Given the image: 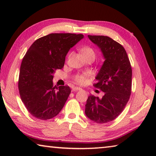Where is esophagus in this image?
Returning a JSON list of instances; mask_svg holds the SVG:
<instances>
[{
  "instance_id": "obj_1",
  "label": "esophagus",
  "mask_w": 156,
  "mask_h": 156,
  "mask_svg": "<svg viewBox=\"0 0 156 156\" xmlns=\"http://www.w3.org/2000/svg\"><path fill=\"white\" fill-rule=\"evenodd\" d=\"M81 89H82L80 87H73L72 88V90L74 91H78V90H81Z\"/></svg>"
}]
</instances>
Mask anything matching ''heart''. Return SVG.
<instances>
[{"label": "heart", "mask_w": 156, "mask_h": 156, "mask_svg": "<svg viewBox=\"0 0 156 156\" xmlns=\"http://www.w3.org/2000/svg\"><path fill=\"white\" fill-rule=\"evenodd\" d=\"M82 52H83L84 57L87 56H94L95 57V52L94 49H91V47H84V48L82 49ZM69 56H70V54L69 55ZM87 76V74L76 75L74 77V80L76 83L79 84H84L86 82Z\"/></svg>", "instance_id": "heart-1"}]
</instances>
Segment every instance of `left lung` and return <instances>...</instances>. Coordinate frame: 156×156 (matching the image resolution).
I'll return each instance as SVG.
<instances>
[{"mask_svg": "<svg viewBox=\"0 0 156 156\" xmlns=\"http://www.w3.org/2000/svg\"><path fill=\"white\" fill-rule=\"evenodd\" d=\"M99 47L105 62L96 76V88L104 92L102 98L90 95L85 105L86 115L98 124L115 120L125 108L131 93L132 69L122 45L105 36L88 35Z\"/></svg>", "mask_w": 156, "mask_h": 156, "instance_id": "1", "label": "left lung"}]
</instances>
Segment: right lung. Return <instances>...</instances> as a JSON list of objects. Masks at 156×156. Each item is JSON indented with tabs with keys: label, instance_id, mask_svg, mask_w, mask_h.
Segmentation results:
<instances>
[{
	"label": "right lung",
	"instance_id": "1",
	"mask_svg": "<svg viewBox=\"0 0 156 156\" xmlns=\"http://www.w3.org/2000/svg\"><path fill=\"white\" fill-rule=\"evenodd\" d=\"M83 37L50 34L37 39L26 52L20 65L18 89L26 109L34 117L51 119L64 107L71 89L67 85L54 87L53 74L64 67L69 50Z\"/></svg>",
	"mask_w": 156,
	"mask_h": 156
}]
</instances>
